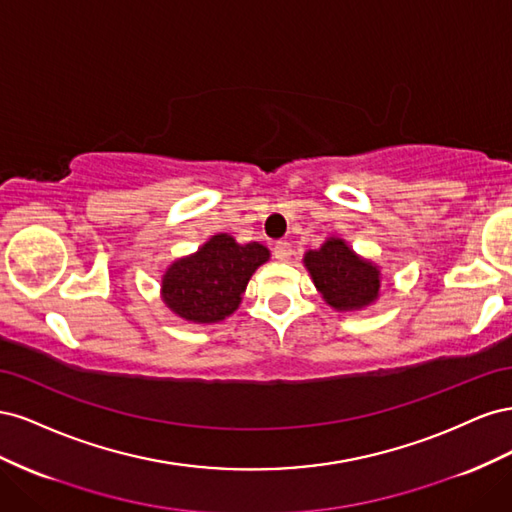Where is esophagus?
<instances>
[{
	"label": "esophagus",
	"mask_w": 512,
	"mask_h": 512,
	"mask_svg": "<svg viewBox=\"0 0 512 512\" xmlns=\"http://www.w3.org/2000/svg\"><path fill=\"white\" fill-rule=\"evenodd\" d=\"M273 256H275L277 260H282V262L290 260V256H292V245H290L288 241H277V243L273 245Z\"/></svg>",
	"instance_id": "obj_1"
}]
</instances>
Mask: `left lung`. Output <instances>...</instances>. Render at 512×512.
Listing matches in <instances>:
<instances>
[{"label":"left lung","instance_id":"obj_1","mask_svg":"<svg viewBox=\"0 0 512 512\" xmlns=\"http://www.w3.org/2000/svg\"><path fill=\"white\" fill-rule=\"evenodd\" d=\"M303 265L322 299L337 312H354L378 299L382 286L380 269L356 254L344 239L329 237L320 250L305 252Z\"/></svg>","mask_w":512,"mask_h":512}]
</instances>
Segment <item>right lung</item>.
<instances>
[{"instance_id": "add662e5", "label": "right lung", "mask_w": 512, "mask_h": 512, "mask_svg": "<svg viewBox=\"0 0 512 512\" xmlns=\"http://www.w3.org/2000/svg\"><path fill=\"white\" fill-rule=\"evenodd\" d=\"M256 241L239 245L226 232L213 235L196 254L175 260L162 277V299L183 320L211 324L230 316L241 303L254 271L269 260Z\"/></svg>"}]
</instances>
